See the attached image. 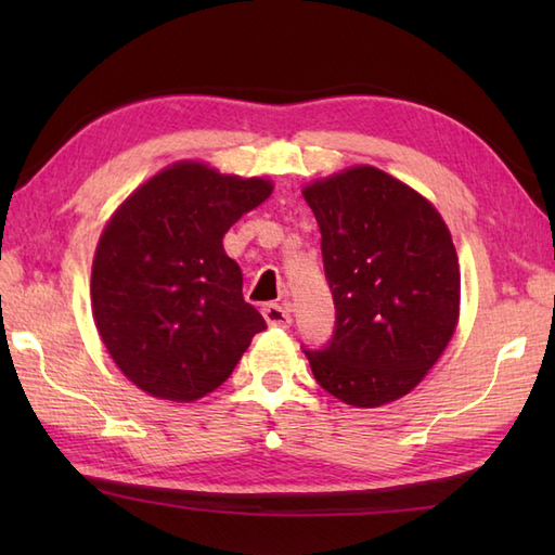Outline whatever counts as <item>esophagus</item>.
Returning <instances> with one entry per match:
<instances>
[{
    "mask_svg": "<svg viewBox=\"0 0 555 555\" xmlns=\"http://www.w3.org/2000/svg\"><path fill=\"white\" fill-rule=\"evenodd\" d=\"M262 314L269 326H288L291 324V310L279 302H267L262 308Z\"/></svg>",
    "mask_w": 555,
    "mask_h": 555,
    "instance_id": "34e87169",
    "label": "esophagus"
}]
</instances>
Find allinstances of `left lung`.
I'll return each instance as SVG.
<instances>
[{"label":"left lung","instance_id":"left-lung-1","mask_svg":"<svg viewBox=\"0 0 555 555\" xmlns=\"http://www.w3.org/2000/svg\"><path fill=\"white\" fill-rule=\"evenodd\" d=\"M322 231L336 326L305 348L324 391L356 408L410 393L441 358L457 322L460 271L446 223L427 199L374 167L302 191Z\"/></svg>","mask_w":555,"mask_h":555}]
</instances>
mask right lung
Returning <instances> with one entry per match:
<instances>
[{
	"label": "right lung",
	"mask_w": 555,
	"mask_h": 555,
	"mask_svg": "<svg viewBox=\"0 0 555 555\" xmlns=\"http://www.w3.org/2000/svg\"><path fill=\"white\" fill-rule=\"evenodd\" d=\"M271 195L264 179L181 162L126 199L92 262V314L128 379L150 396L197 400L229 379L262 314L243 300L227 233Z\"/></svg>",
	"instance_id": "add662e5"
}]
</instances>
